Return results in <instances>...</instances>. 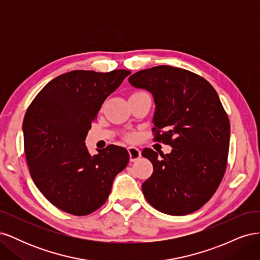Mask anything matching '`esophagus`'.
<instances>
[{
  "label": "esophagus",
  "instance_id": "34e87169",
  "mask_svg": "<svg viewBox=\"0 0 260 260\" xmlns=\"http://www.w3.org/2000/svg\"><path fill=\"white\" fill-rule=\"evenodd\" d=\"M128 152H129V155H130V161H137L141 157V151H140V148H138V147L129 146Z\"/></svg>",
  "mask_w": 260,
  "mask_h": 260
}]
</instances>
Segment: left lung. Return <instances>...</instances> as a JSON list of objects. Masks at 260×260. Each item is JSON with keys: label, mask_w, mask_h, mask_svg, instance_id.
Wrapping results in <instances>:
<instances>
[{"label": "left lung", "mask_w": 260, "mask_h": 260, "mask_svg": "<svg viewBox=\"0 0 260 260\" xmlns=\"http://www.w3.org/2000/svg\"><path fill=\"white\" fill-rule=\"evenodd\" d=\"M129 82L153 95L154 140L172 147L160 156L143 149L154 168L142 184L145 199L165 214H191L210 200L226 168L230 122L218 94L201 76L166 65L140 70Z\"/></svg>", "instance_id": "obj_1"}]
</instances>
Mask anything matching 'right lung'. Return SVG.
I'll return each instance as SVG.
<instances>
[{"mask_svg":"<svg viewBox=\"0 0 260 260\" xmlns=\"http://www.w3.org/2000/svg\"><path fill=\"white\" fill-rule=\"evenodd\" d=\"M131 72L73 70L51 80L28 107L23 146L31 178L55 207L75 216L104 205L127 149L108 145L90 155L85 138L104 101Z\"/></svg>","mask_w":260,"mask_h":260,"instance_id":"right-lung-1","label":"right lung"}]
</instances>
